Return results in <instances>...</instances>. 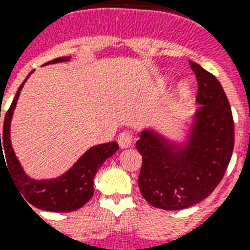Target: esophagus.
Returning a JSON list of instances; mask_svg holds the SVG:
<instances>
[{
	"instance_id": "obj_1",
	"label": "esophagus",
	"mask_w": 250,
	"mask_h": 250,
	"mask_svg": "<svg viewBox=\"0 0 250 250\" xmlns=\"http://www.w3.org/2000/svg\"><path fill=\"white\" fill-rule=\"evenodd\" d=\"M118 144L121 146L122 149L125 148H129L132 146V135L129 132H122L119 136H118Z\"/></svg>"
}]
</instances>
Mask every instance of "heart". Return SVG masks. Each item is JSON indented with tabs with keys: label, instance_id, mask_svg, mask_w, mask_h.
<instances>
[{
	"label": "heart",
	"instance_id": "b5f03b06",
	"mask_svg": "<svg viewBox=\"0 0 250 250\" xmlns=\"http://www.w3.org/2000/svg\"><path fill=\"white\" fill-rule=\"evenodd\" d=\"M193 94V86L188 83V80H181L180 83L176 85L174 89V101L177 104H186Z\"/></svg>",
	"mask_w": 250,
	"mask_h": 250
}]
</instances>
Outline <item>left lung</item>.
<instances>
[{"instance_id": "left-lung-1", "label": "left lung", "mask_w": 250, "mask_h": 250, "mask_svg": "<svg viewBox=\"0 0 250 250\" xmlns=\"http://www.w3.org/2000/svg\"><path fill=\"white\" fill-rule=\"evenodd\" d=\"M190 66L198 81L199 107L185 123L181 136L155 127L140 132L143 156L139 188L149 205L182 209L197 205L222 181L231 160L235 127L228 98L215 77L197 62Z\"/></svg>"}]
</instances>
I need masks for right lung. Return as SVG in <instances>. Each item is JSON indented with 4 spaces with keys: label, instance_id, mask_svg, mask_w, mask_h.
<instances>
[{
    "label": "right lung",
    "instance_id": "add662e5",
    "mask_svg": "<svg viewBox=\"0 0 250 250\" xmlns=\"http://www.w3.org/2000/svg\"><path fill=\"white\" fill-rule=\"evenodd\" d=\"M70 60V56L57 57L55 60L45 62L44 65L57 64V62H66ZM43 65V66H44ZM34 72V70H32ZM32 72L28 73L22 85L19 86L14 100L11 102L10 108L7 110L3 121V131L0 132V165L1 160L5 161L3 153L6 157L9 167L7 170L11 174L15 188H18L21 197L26 199V203H30L36 208L52 211V212H72L74 209L81 208L94 194V177L97 171L102 167V164L111 157L119 146L115 142L97 144L91 146L80 157L72 167L62 173V176L49 180H35L24 171L23 167L19 163L18 157L15 156L10 140V125L11 119L14 115L17 101L19 98L21 90L24 83L31 76ZM1 118V111H0Z\"/></svg>",
    "mask_w": 250,
    "mask_h": 250
}]
</instances>
